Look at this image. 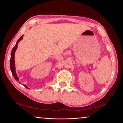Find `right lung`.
<instances>
[{
    "instance_id": "obj_1",
    "label": "right lung",
    "mask_w": 123,
    "mask_h": 123,
    "mask_svg": "<svg viewBox=\"0 0 123 123\" xmlns=\"http://www.w3.org/2000/svg\"><path fill=\"white\" fill-rule=\"evenodd\" d=\"M23 35H22V36L20 37L19 39H18V40L17 41V42L16 45L13 48V49H12L11 53V58H10V69H11V70L12 74L13 75V76L14 78V79H15L16 80L19 82V78H18V77L17 76V75L16 70H15V64H14V53H15L16 49H17V48L18 43L19 41H20V40H22V39H23ZM25 87L26 88H28V87L26 86V85L25 86Z\"/></svg>"
}]
</instances>
